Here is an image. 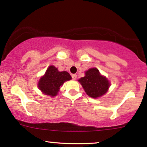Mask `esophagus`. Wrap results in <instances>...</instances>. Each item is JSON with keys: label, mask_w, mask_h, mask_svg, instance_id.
<instances>
[{"label": "esophagus", "mask_w": 147, "mask_h": 147, "mask_svg": "<svg viewBox=\"0 0 147 147\" xmlns=\"http://www.w3.org/2000/svg\"><path fill=\"white\" fill-rule=\"evenodd\" d=\"M72 77L74 80H75V79H77V75H76V74H73V75H72Z\"/></svg>", "instance_id": "1"}]
</instances>
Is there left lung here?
<instances>
[{"label":"left lung","mask_w":147,"mask_h":147,"mask_svg":"<svg viewBox=\"0 0 147 147\" xmlns=\"http://www.w3.org/2000/svg\"><path fill=\"white\" fill-rule=\"evenodd\" d=\"M78 81L87 95L95 99L106 94L110 86L109 81L101 75L96 68H90L86 71L85 76Z\"/></svg>","instance_id":"1"}]
</instances>
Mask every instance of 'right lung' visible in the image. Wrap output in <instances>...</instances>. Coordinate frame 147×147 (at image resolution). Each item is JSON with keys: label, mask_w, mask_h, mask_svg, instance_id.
<instances>
[{"label": "right lung", "mask_w": 147, "mask_h": 147, "mask_svg": "<svg viewBox=\"0 0 147 147\" xmlns=\"http://www.w3.org/2000/svg\"><path fill=\"white\" fill-rule=\"evenodd\" d=\"M71 79L68 72H59L55 66L50 65L45 75L38 81V87L45 95L55 97L58 94L60 87L64 82Z\"/></svg>", "instance_id": "1"}]
</instances>
